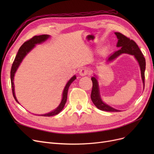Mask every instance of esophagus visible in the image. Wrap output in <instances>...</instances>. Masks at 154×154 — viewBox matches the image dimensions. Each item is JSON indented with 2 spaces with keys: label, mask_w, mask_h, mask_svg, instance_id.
<instances>
[{
  "label": "esophagus",
  "mask_w": 154,
  "mask_h": 154,
  "mask_svg": "<svg viewBox=\"0 0 154 154\" xmlns=\"http://www.w3.org/2000/svg\"><path fill=\"white\" fill-rule=\"evenodd\" d=\"M88 72H89V71H88L87 68L86 67H83L80 69V71H79V74H80V75L81 76H85L88 74Z\"/></svg>",
  "instance_id": "obj_1"
}]
</instances>
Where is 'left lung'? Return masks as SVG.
<instances>
[{
	"instance_id": "1",
	"label": "left lung",
	"mask_w": 154,
	"mask_h": 154,
	"mask_svg": "<svg viewBox=\"0 0 154 154\" xmlns=\"http://www.w3.org/2000/svg\"><path fill=\"white\" fill-rule=\"evenodd\" d=\"M115 34L117 36L118 38V42L117 44V47L120 48V49L116 51L114 53L110 55L109 57L107 62H112L113 61L114 59L118 57L120 54L122 53H127L134 55L135 58L138 61L139 63V66L141 68V77L143 82L144 83V71H145V67H146V62L145 58H144L143 53L140 51V49L139 48L138 45L136 43L132 40H130L127 36H125L124 35L118 32H116ZM91 80L92 82V88L91 91V97L92 101L94 105L97 107V109L107 112H119L120 110H116L112 107L109 106L104 103L103 101H101V97L100 96V91L98 87V83H97V80L96 78L92 77L91 78Z\"/></svg>"
}]
</instances>
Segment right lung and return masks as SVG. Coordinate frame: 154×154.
I'll return each mask as SVG.
<instances>
[{
	"label": "right lung",
	"instance_id": "add662e5",
	"mask_svg": "<svg viewBox=\"0 0 154 154\" xmlns=\"http://www.w3.org/2000/svg\"><path fill=\"white\" fill-rule=\"evenodd\" d=\"M49 37V35H39V36H34L33 37L28 40H27L26 42L23 44L22 45L21 47L20 48L19 50H18L17 54L16 55V57L14 60L13 63L12 64V67H11V88H12V92H13V95L14 98L16 100L17 102L18 101H17L16 96L15 94V91H14V83H13V79H14V76H15V73L16 72V71L17 70L18 66L20 64V63L22 62L23 58H24L26 55L28 53L29 51L33 48L35 44H40L42 42H43L45 40H47ZM76 76H74L72 78H71L67 83L66 84V87L64 88V90L63 92V97H62V100L60 103V105L56 109L52 111L51 112H49L48 114H43V115H40L42 116H47V117H49V116H53L54 115L58 114L59 112H60L65 106V104H66V101H67V92H68V89L69 87L70 86V85L71 84L72 82L76 80Z\"/></svg>",
	"mask_w": 154,
	"mask_h": 154
}]
</instances>
